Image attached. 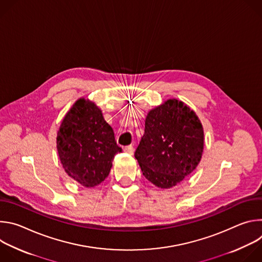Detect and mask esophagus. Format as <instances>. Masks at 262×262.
Segmentation results:
<instances>
[{"label": "esophagus", "mask_w": 262, "mask_h": 262, "mask_svg": "<svg viewBox=\"0 0 262 262\" xmlns=\"http://www.w3.org/2000/svg\"><path fill=\"white\" fill-rule=\"evenodd\" d=\"M123 151H124L125 154H128V155H133V154H134V151H135V149H134V147H133L132 145H128V146H125V147H124Z\"/></svg>", "instance_id": "obj_1"}]
</instances>
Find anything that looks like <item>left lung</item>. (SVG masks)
I'll use <instances>...</instances> for the list:
<instances>
[{"instance_id": "8db88e82", "label": "left lung", "mask_w": 262, "mask_h": 262, "mask_svg": "<svg viewBox=\"0 0 262 262\" xmlns=\"http://www.w3.org/2000/svg\"><path fill=\"white\" fill-rule=\"evenodd\" d=\"M203 146L198 116L190 106L172 98L149 111L135 158L146 179L161 189H170L196 169Z\"/></svg>"}]
</instances>
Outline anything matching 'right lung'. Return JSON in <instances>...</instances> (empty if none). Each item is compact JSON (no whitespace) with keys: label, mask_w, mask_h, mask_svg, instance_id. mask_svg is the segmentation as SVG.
<instances>
[{"label":"right lung","mask_w":262,"mask_h":262,"mask_svg":"<svg viewBox=\"0 0 262 262\" xmlns=\"http://www.w3.org/2000/svg\"><path fill=\"white\" fill-rule=\"evenodd\" d=\"M57 150L67 175L85 188H93L107 177L114 157L122 149L101 110L89 99L80 98L61 122Z\"/></svg>","instance_id":"add662e5"}]
</instances>
